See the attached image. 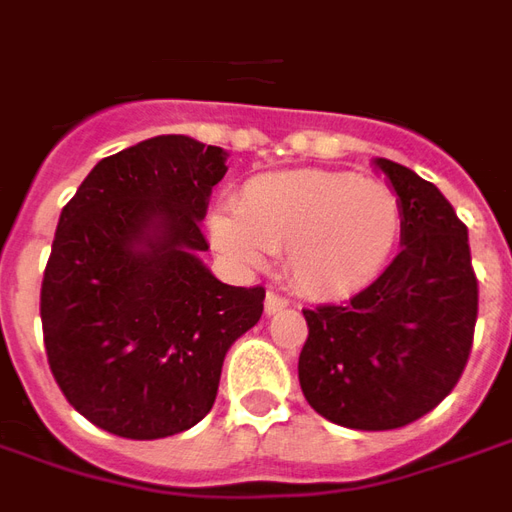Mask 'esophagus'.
Returning <instances> with one entry per match:
<instances>
[{
  "label": "esophagus",
  "mask_w": 512,
  "mask_h": 512,
  "mask_svg": "<svg viewBox=\"0 0 512 512\" xmlns=\"http://www.w3.org/2000/svg\"><path fill=\"white\" fill-rule=\"evenodd\" d=\"M286 305H289V300H286V297H281L278 292H267V297H264V311L270 313V316L272 313L283 311Z\"/></svg>",
  "instance_id": "1"
}]
</instances>
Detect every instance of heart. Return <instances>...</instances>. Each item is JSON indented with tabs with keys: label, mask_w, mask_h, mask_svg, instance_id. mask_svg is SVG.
<instances>
[{
	"label": "heart",
	"mask_w": 512,
	"mask_h": 512,
	"mask_svg": "<svg viewBox=\"0 0 512 512\" xmlns=\"http://www.w3.org/2000/svg\"><path fill=\"white\" fill-rule=\"evenodd\" d=\"M207 229L237 267H261L286 251L300 292L346 300L387 270L404 234V204L390 185L352 171H275L248 179L237 210H215Z\"/></svg>",
	"instance_id": "obj_1"
}]
</instances>
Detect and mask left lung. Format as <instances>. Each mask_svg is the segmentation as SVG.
I'll use <instances>...</instances> for the list:
<instances>
[{
    "label": "left lung",
    "mask_w": 512,
    "mask_h": 512,
    "mask_svg": "<svg viewBox=\"0 0 512 512\" xmlns=\"http://www.w3.org/2000/svg\"><path fill=\"white\" fill-rule=\"evenodd\" d=\"M404 204L401 253L343 305L305 308V401L330 423L390 431L420 420L453 390L472 352L477 278L453 204L412 169L376 158Z\"/></svg>",
    "instance_id": "left-lung-1"
}]
</instances>
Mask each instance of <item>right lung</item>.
Instances as JSON below:
<instances>
[{
	"mask_svg": "<svg viewBox=\"0 0 512 512\" xmlns=\"http://www.w3.org/2000/svg\"><path fill=\"white\" fill-rule=\"evenodd\" d=\"M226 152L155 136L108 155L59 215L40 319L70 406L125 439L188 431L215 404L229 346L264 289L212 275L201 234Z\"/></svg>",
	"mask_w": 512,
	"mask_h": 512,
	"instance_id": "add662e5",
	"label": "right lung"
}]
</instances>
